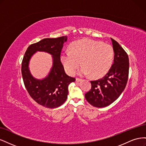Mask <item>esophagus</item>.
I'll use <instances>...</instances> for the list:
<instances>
[{"label": "esophagus", "instance_id": "esophagus-1", "mask_svg": "<svg viewBox=\"0 0 146 146\" xmlns=\"http://www.w3.org/2000/svg\"><path fill=\"white\" fill-rule=\"evenodd\" d=\"M82 81V78H76V82H81Z\"/></svg>", "mask_w": 146, "mask_h": 146}]
</instances>
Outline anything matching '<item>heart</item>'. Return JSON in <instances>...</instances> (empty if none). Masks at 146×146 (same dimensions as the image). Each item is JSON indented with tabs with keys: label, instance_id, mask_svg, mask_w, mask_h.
<instances>
[{
	"label": "heart",
	"instance_id": "1",
	"mask_svg": "<svg viewBox=\"0 0 146 146\" xmlns=\"http://www.w3.org/2000/svg\"><path fill=\"white\" fill-rule=\"evenodd\" d=\"M61 61L69 74H74L81 64V76L91 74L93 77L103 76L113 64L114 50L111 46L99 41L83 39L73 43L70 50L61 53Z\"/></svg>",
	"mask_w": 146,
	"mask_h": 146
}]
</instances>
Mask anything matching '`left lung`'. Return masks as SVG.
<instances>
[{
  "label": "left lung",
  "instance_id": "left-lung-1",
  "mask_svg": "<svg viewBox=\"0 0 146 146\" xmlns=\"http://www.w3.org/2000/svg\"><path fill=\"white\" fill-rule=\"evenodd\" d=\"M111 40L114 63L104 77L91 81V90L85 95L88 103L97 108L107 107L115 101L124 90L129 77V56L117 41Z\"/></svg>",
  "mask_w": 146,
  "mask_h": 146
}]
</instances>
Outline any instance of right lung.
Segmentation results:
<instances>
[{
	"label": "right lung",
	"instance_id": "obj_1",
	"mask_svg": "<svg viewBox=\"0 0 146 146\" xmlns=\"http://www.w3.org/2000/svg\"><path fill=\"white\" fill-rule=\"evenodd\" d=\"M67 36L44 38L32 44L26 50L22 61L21 72L25 87L29 95L36 102L48 108L58 107L67 99L68 86L76 78L66 74L60 55ZM36 51L49 52L53 56L54 63L49 76L42 80L33 78L28 69L29 60Z\"/></svg>",
	"mask_w": 146,
	"mask_h": 146
}]
</instances>
